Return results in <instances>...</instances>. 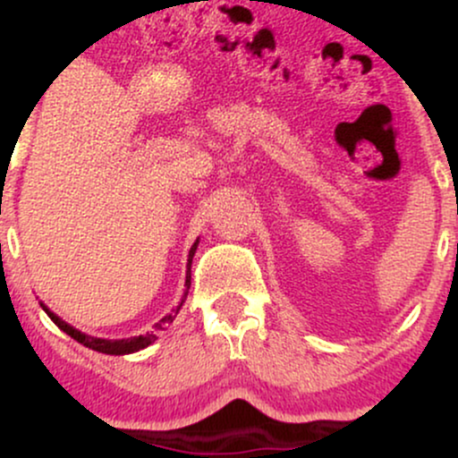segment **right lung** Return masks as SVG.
<instances>
[{
  "label": "right lung",
  "mask_w": 458,
  "mask_h": 458,
  "mask_svg": "<svg viewBox=\"0 0 458 458\" xmlns=\"http://www.w3.org/2000/svg\"><path fill=\"white\" fill-rule=\"evenodd\" d=\"M198 243H199V239H196V243H193V245H191V250H189V259H187V276H185V293H182L181 301H178V306H176V308H172V312H170V314H165V317H163V318L159 320V323H155V331H148V334H144V335H133V338H123V340L94 338V335L83 334V331H79V329L72 327V325H68L66 320H62L60 317H57V314L51 312V310L47 308L43 301H40V308L45 310L47 317H49L51 320H54V323L57 325V327H60L62 331H64V334L71 335L72 340H77L79 344L88 346V349L98 351V353H105V355H129V353H135V351L146 349V346H150L152 343H155V340H157V331L165 329L167 325H170L172 320L176 318V314L181 312L182 303H185V299H187L189 286H191V260H193V254H196V250H198Z\"/></svg>",
  "instance_id": "add662e5"
}]
</instances>
